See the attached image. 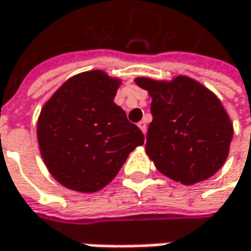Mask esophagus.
<instances>
[{"mask_svg": "<svg viewBox=\"0 0 251 251\" xmlns=\"http://www.w3.org/2000/svg\"><path fill=\"white\" fill-rule=\"evenodd\" d=\"M138 126H139V129H141L144 133H147V127H148V126H147V122H145V121H141V122L138 124Z\"/></svg>", "mask_w": 251, "mask_h": 251, "instance_id": "1", "label": "esophagus"}]
</instances>
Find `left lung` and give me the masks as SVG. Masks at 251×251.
<instances>
[{
  "label": "left lung",
  "instance_id": "1",
  "mask_svg": "<svg viewBox=\"0 0 251 251\" xmlns=\"http://www.w3.org/2000/svg\"><path fill=\"white\" fill-rule=\"evenodd\" d=\"M152 98L145 151L156 170L184 185L205 181L226 162L233 124L216 95L188 76L136 77Z\"/></svg>",
  "mask_w": 251,
  "mask_h": 251
}]
</instances>
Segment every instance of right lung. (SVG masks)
Listing matches in <instances>:
<instances>
[{
	"label": "right lung",
	"instance_id": "right-lung-1",
	"mask_svg": "<svg viewBox=\"0 0 251 251\" xmlns=\"http://www.w3.org/2000/svg\"><path fill=\"white\" fill-rule=\"evenodd\" d=\"M122 80L103 70L66 80L44 103L37 121L41 158L53 178L77 193L106 187L144 133L113 102Z\"/></svg>",
	"mask_w": 251,
	"mask_h": 251
}]
</instances>
